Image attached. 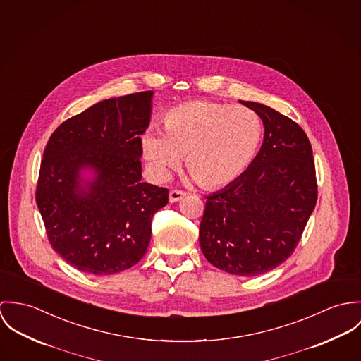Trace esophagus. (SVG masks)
<instances>
[{
  "mask_svg": "<svg viewBox=\"0 0 361 361\" xmlns=\"http://www.w3.org/2000/svg\"><path fill=\"white\" fill-rule=\"evenodd\" d=\"M185 197H187V192L181 191V190H171L170 194H169L170 202H178V200H181Z\"/></svg>",
  "mask_w": 361,
  "mask_h": 361,
  "instance_id": "esophagus-1",
  "label": "esophagus"
}]
</instances>
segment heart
I'll return each instance as SVG.
<instances>
[{
  "label": "heart",
  "instance_id": "obj_1",
  "mask_svg": "<svg viewBox=\"0 0 361 361\" xmlns=\"http://www.w3.org/2000/svg\"><path fill=\"white\" fill-rule=\"evenodd\" d=\"M163 133L148 131L142 151L155 170L166 176L185 158L188 173L203 188L235 183L253 161L262 121L249 108L210 101H190L169 109Z\"/></svg>",
  "mask_w": 361,
  "mask_h": 361
}]
</instances>
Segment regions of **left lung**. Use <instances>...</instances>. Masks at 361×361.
<instances>
[{
  "label": "left lung",
  "mask_w": 361,
  "mask_h": 361,
  "mask_svg": "<svg viewBox=\"0 0 361 361\" xmlns=\"http://www.w3.org/2000/svg\"><path fill=\"white\" fill-rule=\"evenodd\" d=\"M264 124L263 145L240 178L206 197L200 249L214 267L255 277L295 250L317 202L312 144L296 121L240 101Z\"/></svg>",
  "instance_id": "1"
}]
</instances>
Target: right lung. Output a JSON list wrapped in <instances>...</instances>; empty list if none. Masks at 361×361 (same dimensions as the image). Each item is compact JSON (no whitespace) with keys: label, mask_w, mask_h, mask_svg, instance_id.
I'll return each instance as SVG.
<instances>
[{"label":"right lung","mask_w":361,"mask_h":361,"mask_svg":"<svg viewBox=\"0 0 361 361\" xmlns=\"http://www.w3.org/2000/svg\"><path fill=\"white\" fill-rule=\"evenodd\" d=\"M152 91L101 101L63 121L41 161L36 202L52 249L71 266L111 276L147 252L154 214L169 190L141 181V135L149 126ZM96 178L80 187V170Z\"/></svg>","instance_id":"add662e5"}]
</instances>
